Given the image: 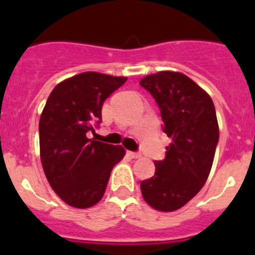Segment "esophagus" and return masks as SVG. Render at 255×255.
<instances>
[{"label": "esophagus", "instance_id": "obj_1", "mask_svg": "<svg viewBox=\"0 0 255 255\" xmlns=\"http://www.w3.org/2000/svg\"><path fill=\"white\" fill-rule=\"evenodd\" d=\"M128 155H129L130 158H139V157H140V153H136V152H128Z\"/></svg>", "mask_w": 255, "mask_h": 255}]
</instances>
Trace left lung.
<instances>
[{
	"instance_id": "8db88e82",
	"label": "left lung",
	"mask_w": 255,
	"mask_h": 255,
	"mask_svg": "<svg viewBox=\"0 0 255 255\" xmlns=\"http://www.w3.org/2000/svg\"><path fill=\"white\" fill-rule=\"evenodd\" d=\"M139 84L158 103L163 131L171 138L155 173L140 182L144 200L152 208L172 212L185 206L203 188L218 143L213 101L190 78L176 71L144 76Z\"/></svg>"
}]
</instances>
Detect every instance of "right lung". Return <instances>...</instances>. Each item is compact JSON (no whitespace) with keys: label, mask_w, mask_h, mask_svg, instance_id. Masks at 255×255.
<instances>
[{"label":"right lung","mask_w":255,"mask_h":255,"mask_svg":"<svg viewBox=\"0 0 255 255\" xmlns=\"http://www.w3.org/2000/svg\"><path fill=\"white\" fill-rule=\"evenodd\" d=\"M128 80L87 71L58 83L39 120L40 161L51 188L65 203L89 208L102 199L111 171L125 155L123 145L88 138L101 123L102 105Z\"/></svg>","instance_id":"1"}]
</instances>
